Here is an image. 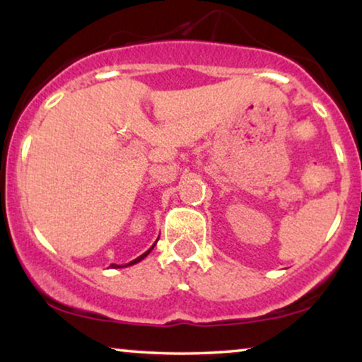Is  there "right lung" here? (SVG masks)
Listing matches in <instances>:
<instances>
[{
  "label": "right lung",
  "instance_id": "add662e5",
  "mask_svg": "<svg viewBox=\"0 0 362 362\" xmlns=\"http://www.w3.org/2000/svg\"><path fill=\"white\" fill-rule=\"evenodd\" d=\"M155 245H156V242H155V244H153V245L150 247V249H148V250L145 252V254H141L140 257H136V259H135V260L128 262V264H125V265H117V264H112L110 267H112V269H123V267H130V265H135V264H138V262H141L143 259H145V257H146L148 254H150V252L153 250V247H155Z\"/></svg>",
  "mask_w": 362,
  "mask_h": 362
}]
</instances>
